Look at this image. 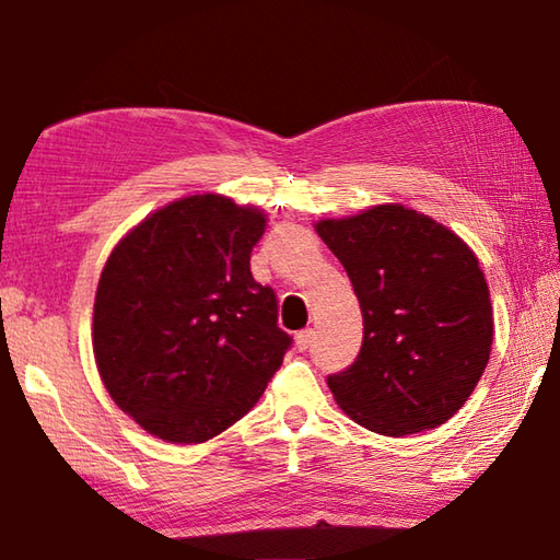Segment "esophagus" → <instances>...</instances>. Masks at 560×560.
Masks as SVG:
<instances>
[{"instance_id": "esophagus-1", "label": "esophagus", "mask_w": 560, "mask_h": 560, "mask_svg": "<svg viewBox=\"0 0 560 560\" xmlns=\"http://www.w3.org/2000/svg\"><path fill=\"white\" fill-rule=\"evenodd\" d=\"M311 340H314V330H311V328L299 330V334H296V348L301 350V353L311 346Z\"/></svg>"}]
</instances>
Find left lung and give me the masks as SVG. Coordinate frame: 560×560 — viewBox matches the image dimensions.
<instances>
[{"instance_id":"8db88e82","label":"left lung","mask_w":560,"mask_h":560,"mask_svg":"<svg viewBox=\"0 0 560 560\" xmlns=\"http://www.w3.org/2000/svg\"><path fill=\"white\" fill-rule=\"evenodd\" d=\"M363 311V346L330 373L336 402L387 438L440 428L489 363V287L474 252L447 226L402 205L316 224Z\"/></svg>"}]
</instances>
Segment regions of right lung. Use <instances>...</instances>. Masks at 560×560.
<instances>
[{
	"label": "right lung",
	"mask_w": 560,
	"mask_h": 560,
	"mask_svg": "<svg viewBox=\"0 0 560 560\" xmlns=\"http://www.w3.org/2000/svg\"><path fill=\"white\" fill-rule=\"evenodd\" d=\"M267 220L222 195L163 207L103 267L93 353L122 412L165 442L197 444L252 410L293 338L249 259Z\"/></svg>",
	"instance_id": "add662e5"
}]
</instances>
